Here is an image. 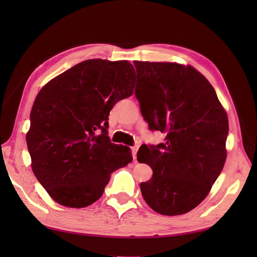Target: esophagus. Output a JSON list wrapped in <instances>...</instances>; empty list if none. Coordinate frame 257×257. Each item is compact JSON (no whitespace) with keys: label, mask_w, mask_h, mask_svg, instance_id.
Returning <instances> with one entry per match:
<instances>
[{"label":"esophagus","mask_w":257,"mask_h":257,"mask_svg":"<svg viewBox=\"0 0 257 257\" xmlns=\"http://www.w3.org/2000/svg\"><path fill=\"white\" fill-rule=\"evenodd\" d=\"M138 146L137 145H135V146H133L132 147V153H133V158H134V160H136V154H137V151H138Z\"/></svg>","instance_id":"obj_1"}]
</instances>
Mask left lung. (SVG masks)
Returning <instances> with one entry per match:
<instances>
[{
    "mask_svg": "<svg viewBox=\"0 0 257 257\" xmlns=\"http://www.w3.org/2000/svg\"><path fill=\"white\" fill-rule=\"evenodd\" d=\"M135 95L151 131L165 143L144 145L139 163L153 170L141 183L146 203L155 212L180 215L203 201L226 160L228 119L206 77L192 66L134 61Z\"/></svg>",
    "mask_w": 257,
    "mask_h": 257,
    "instance_id": "obj_1",
    "label": "left lung"
}]
</instances>
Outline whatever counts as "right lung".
Here are the masks:
<instances>
[{
	"mask_svg": "<svg viewBox=\"0 0 257 257\" xmlns=\"http://www.w3.org/2000/svg\"><path fill=\"white\" fill-rule=\"evenodd\" d=\"M128 61L85 60L50 80L31 110L27 145L37 180L58 204L83 208L103 195L114 170L133 160L110 143L108 115L133 94Z\"/></svg>",
	"mask_w": 257,
	"mask_h": 257,
	"instance_id": "1",
	"label": "right lung"
}]
</instances>
